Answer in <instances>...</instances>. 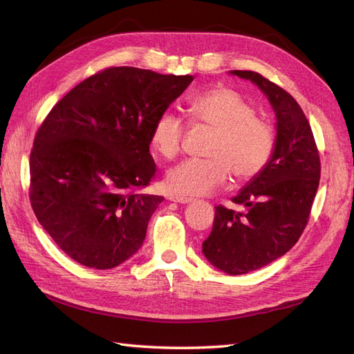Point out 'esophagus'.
I'll list each match as a JSON object with an SVG mask.
<instances>
[{"mask_svg":"<svg viewBox=\"0 0 354 354\" xmlns=\"http://www.w3.org/2000/svg\"><path fill=\"white\" fill-rule=\"evenodd\" d=\"M168 200L172 203H178V204H187L192 201L191 198H187V196H168Z\"/></svg>","mask_w":354,"mask_h":354,"instance_id":"34e87169","label":"esophagus"}]
</instances>
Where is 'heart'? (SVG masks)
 I'll return each mask as SVG.
<instances>
[{"mask_svg": "<svg viewBox=\"0 0 354 354\" xmlns=\"http://www.w3.org/2000/svg\"><path fill=\"white\" fill-rule=\"evenodd\" d=\"M189 123L213 131L204 159H187L169 169L168 192L195 196L212 192L225 183H248L269 165L277 147L273 124L257 115L254 103L237 90L218 85L194 94L187 100ZM186 124L172 112H162L150 131L151 147L165 159L182 150Z\"/></svg>", "mask_w": 354, "mask_h": 354, "instance_id": "heart-1", "label": "heart"}]
</instances>
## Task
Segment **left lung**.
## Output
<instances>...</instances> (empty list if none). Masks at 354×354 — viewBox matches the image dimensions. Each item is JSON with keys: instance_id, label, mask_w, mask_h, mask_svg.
Masks as SVG:
<instances>
[{"instance_id": "1", "label": "left lung", "mask_w": 354, "mask_h": 354, "mask_svg": "<svg viewBox=\"0 0 354 354\" xmlns=\"http://www.w3.org/2000/svg\"><path fill=\"white\" fill-rule=\"evenodd\" d=\"M251 80L277 112V147L260 176L232 198L242 212L214 207L203 252L228 274L270 264L296 245L311 214L320 183V154L308 118L290 93L252 71H232Z\"/></svg>"}]
</instances>
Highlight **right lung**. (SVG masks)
<instances>
[{
	"label": "right lung",
	"instance_id": "obj_1",
	"mask_svg": "<svg viewBox=\"0 0 354 354\" xmlns=\"http://www.w3.org/2000/svg\"><path fill=\"white\" fill-rule=\"evenodd\" d=\"M194 81L108 67L59 99L30 154V203L62 251L106 270L141 248L163 196L140 194L156 177L150 131Z\"/></svg>",
	"mask_w": 354,
	"mask_h": 354
}]
</instances>
